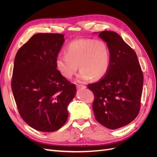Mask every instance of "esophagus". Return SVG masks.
Returning <instances> with one entry per match:
<instances>
[{
	"instance_id": "1",
	"label": "esophagus",
	"mask_w": 157,
	"mask_h": 157,
	"mask_svg": "<svg viewBox=\"0 0 157 157\" xmlns=\"http://www.w3.org/2000/svg\"><path fill=\"white\" fill-rule=\"evenodd\" d=\"M85 86L84 85H82V84H77V88H78V89H80V88H84Z\"/></svg>"
}]
</instances>
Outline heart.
<instances>
[{"label": "heart", "mask_w": 157, "mask_h": 157, "mask_svg": "<svg viewBox=\"0 0 157 157\" xmlns=\"http://www.w3.org/2000/svg\"><path fill=\"white\" fill-rule=\"evenodd\" d=\"M65 56L56 58V67L63 77L70 79L80 70L78 78L101 79L108 72L111 63V52L103 40L82 39L73 40L66 46Z\"/></svg>", "instance_id": "1"}]
</instances>
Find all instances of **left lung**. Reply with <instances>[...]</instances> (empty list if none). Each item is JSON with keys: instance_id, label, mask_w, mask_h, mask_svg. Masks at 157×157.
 Masks as SVG:
<instances>
[{"instance_id": "obj_1", "label": "left lung", "mask_w": 157, "mask_h": 157, "mask_svg": "<svg viewBox=\"0 0 157 157\" xmlns=\"http://www.w3.org/2000/svg\"><path fill=\"white\" fill-rule=\"evenodd\" d=\"M111 52L108 72L98 82L90 84L93 92L92 109L96 121L109 129L124 126L138 115L144 75L135 51L117 33L98 35Z\"/></svg>"}]
</instances>
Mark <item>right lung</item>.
<instances>
[{"label":"right lung","instance_id":"add662e5","mask_svg":"<svg viewBox=\"0 0 157 157\" xmlns=\"http://www.w3.org/2000/svg\"><path fill=\"white\" fill-rule=\"evenodd\" d=\"M59 33H37L18 50L14 59L12 90L19 113L34 129L52 132L68 117L67 106L75 84L63 77L56 58L64 43Z\"/></svg>","mask_w":157,"mask_h":157}]
</instances>
